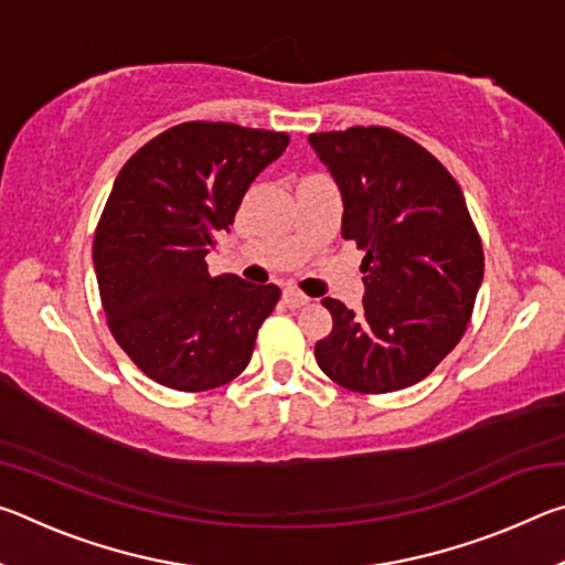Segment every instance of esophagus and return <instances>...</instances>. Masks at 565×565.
<instances>
[{"label":"esophagus","mask_w":565,"mask_h":565,"mask_svg":"<svg viewBox=\"0 0 565 565\" xmlns=\"http://www.w3.org/2000/svg\"><path fill=\"white\" fill-rule=\"evenodd\" d=\"M284 301L289 303L291 309H299V306H306L311 299L303 291L296 289V286H286V289H284Z\"/></svg>","instance_id":"esophagus-1"}]
</instances>
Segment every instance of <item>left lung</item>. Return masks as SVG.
Masks as SVG:
<instances>
[{
    "instance_id": "8db88e82",
    "label": "left lung",
    "mask_w": 565,
    "mask_h": 565,
    "mask_svg": "<svg viewBox=\"0 0 565 565\" xmlns=\"http://www.w3.org/2000/svg\"><path fill=\"white\" fill-rule=\"evenodd\" d=\"M309 141L341 189L343 238L366 252L363 311L323 299L333 327L313 356L353 394L414 386L461 341L483 279V244L463 191L396 129L351 127Z\"/></svg>"
}]
</instances>
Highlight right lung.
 Wrapping results in <instances>:
<instances>
[{"mask_svg": "<svg viewBox=\"0 0 565 565\" xmlns=\"http://www.w3.org/2000/svg\"><path fill=\"white\" fill-rule=\"evenodd\" d=\"M286 145V131L184 121L121 167L94 232V269L111 337L157 384L196 394L252 359L281 289L212 276L204 256Z\"/></svg>", "mask_w": 565, "mask_h": 565, "instance_id": "1", "label": "right lung"}]
</instances>
